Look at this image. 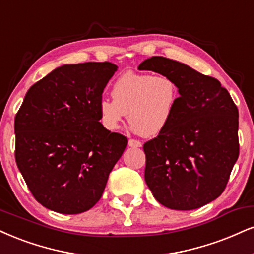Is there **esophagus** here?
<instances>
[{
  "label": "esophagus",
  "mask_w": 254,
  "mask_h": 254,
  "mask_svg": "<svg viewBox=\"0 0 254 254\" xmlns=\"http://www.w3.org/2000/svg\"><path fill=\"white\" fill-rule=\"evenodd\" d=\"M129 146H131V148H139V146H142V143L137 139H129Z\"/></svg>",
  "instance_id": "esophagus-1"
}]
</instances>
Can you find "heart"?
<instances>
[{
  "mask_svg": "<svg viewBox=\"0 0 254 254\" xmlns=\"http://www.w3.org/2000/svg\"><path fill=\"white\" fill-rule=\"evenodd\" d=\"M112 99L98 103L100 122L108 130L118 129L125 116L132 130L151 137L172 122L179 102V87L168 75L127 72L115 81Z\"/></svg>",
  "mask_w": 254,
  "mask_h": 254,
  "instance_id": "obj_1",
  "label": "heart"
}]
</instances>
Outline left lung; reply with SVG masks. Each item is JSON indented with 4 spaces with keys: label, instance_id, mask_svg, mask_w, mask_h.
I'll return each mask as SVG.
<instances>
[{
    "label": "left lung",
    "instance_id": "obj_1",
    "mask_svg": "<svg viewBox=\"0 0 254 254\" xmlns=\"http://www.w3.org/2000/svg\"><path fill=\"white\" fill-rule=\"evenodd\" d=\"M138 69L173 78L180 94L169 125L143 145L146 185L168 208H200L222 194L239 156L237 105L218 79L179 61L151 57Z\"/></svg>",
    "mask_w": 254,
    "mask_h": 254
}]
</instances>
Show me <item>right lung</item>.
Instances as JSON below:
<instances>
[{
    "label": "right lung",
    "instance_id": "1",
    "mask_svg": "<svg viewBox=\"0 0 254 254\" xmlns=\"http://www.w3.org/2000/svg\"><path fill=\"white\" fill-rule=\"evenodd\" d=\"M118 67L64 65L35 82L15 116V160L35 200L61 214L102 197L127 138L100 123L98 103Z\"/></svg>",
    "mask_w": 254,
    "mask_h": 254
}]
</instances>
